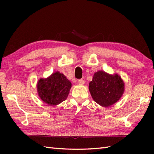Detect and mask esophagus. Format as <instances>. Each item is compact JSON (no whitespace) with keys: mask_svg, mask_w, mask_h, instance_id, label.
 <instances>
[{"mask_svg":"<svg viewBox=\"0 0 154 154\" xmlns=\"http://www.w3.org/2000/svg\"><path fill=\"white\" fill-rule=\"evenodd\" d=\"M78 82H79V84L83 85V84H84V83H85V80H83V79H79V80H78Z\"/></svg>","mask_w":154,"mask_h":154,"instance_id":"34e87169","label":"esophagus"}]
</instances>
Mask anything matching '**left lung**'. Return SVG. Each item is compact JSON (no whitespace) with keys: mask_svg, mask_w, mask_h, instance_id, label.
<instances>
[{"mask_svg":"<svg viewBox=\"0 0 154 154\" xmlns=\"http://www.w3.org/2000/svg\"><path fill=\"white\" fill-rule=\"evenodd\" d=\"M93 100L100 106H109L119 100L124 90V84L117 74L110 75L99 71L94 74L89 85Z\"/></svg>","mask_w":154,"mask_h":154,"instance_id":"left-lung-1","label":"left lung"}]
</instances>
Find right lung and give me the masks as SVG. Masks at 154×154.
<instances>
[{
  "label": "right lung",
  "instance_id": "right-lung-1",
  "mask_svg": "<svg viewBox=\"0 0 154 154\" xmlns=\"http://www.w3.org/2000/svg\"><path fill=\"white\" fill-rule=\"evenodd\" d=\"M71 83L63 74L55 72L38 83V95L44 103L53 106L63 102L69 93Z\"/></svg>",
  "mask_w": 154,
  "mask_h": 154
}]
</instances>
